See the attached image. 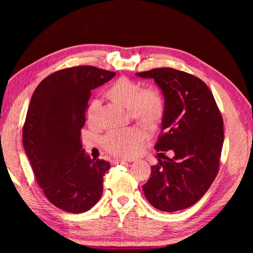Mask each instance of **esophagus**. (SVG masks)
<instances>
[{
  "instance_id": "34e87169",
  "label": "esophagus",
  "mask_w": 253,
  "mask_h": 253,
  "mask_svg": "<svg viewBox=\"0 0 253 253\" xmlns=\"http://www.w3.org/2000/svg\"><path fill=\"white\" fill-rule=\"evenodd\" d=\"M112 165H119V164H126V160L124 159H113L112 160Z\"/></svg>"
}]
</instances>
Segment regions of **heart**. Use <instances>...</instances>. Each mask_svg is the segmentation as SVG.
<instances>
[{
  "label": "heart",
  "instance_id": "obj_1",
  "mask_svg": "<svg viewBox=\"0 0 253 253\" xmlns=\"http://www.w3.org/2000/svg\"><path fill=\"white\" fill-rule=\"evenodd\" d=\"M110 101L127 109L132 119L148 128H155L162 122L166 113V99L157 87H145L127 77L114 81L105 90ZM98 109V102L93 101L87 109L88 120H93ZM144 138V132L139 127H127L106 135L102 144L106 152L120 157L135 154L139 143Z\"/></svg>",
  "mask_w": 253,
  "mask_h": 253
}]
</instances>
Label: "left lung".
<instances>
[{
  "label": "left lung",
  "instance_id": "1",
  "mask_svg": "<svg viewBox=\"0 0 253 253\" xmlns=\"http://www.w3.org/2000/svg\"><path fill=\"white\" fill-rule=\"evenodd\" d=\"M136 75L154 79L162 88L166 113L154 148L175 153L151 167L144 195L160 211L187 209L204 196L218 172L224 142L218 106L206 83L191 74L162 67Z\"/></svg>",
  "mask_w": 253,
  "mask_h": 253
}]
</instances>
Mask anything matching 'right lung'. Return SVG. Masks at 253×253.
I'll return each instance as SVG.
<instances>
[{
	"label": "right lung",
	"instance_id": "right-lung-1",
	"mask_svg": "<svg viewBox=\"0 0 253 253\" xmlns=\"http://www.w3.org/2000/svg\"><path fill=\"white\" fill-rule=\"evenodd\" d=\"M115 75L89 65L64 68L42 80L30 100L23 145L45 196L65 212H85L102 195L111 165L84 153L81 128L90 90Z\"/></svg>",
	"mask_w": 253,
	"mask_h": 253
}]
</instances>
